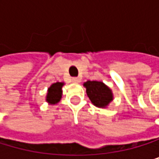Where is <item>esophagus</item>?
Returning <instances> with one entry per match:
<instances>
[{"mask_svg": "<svg viewBox=\"0 0 159 159\" xmlns=\"http://www.w3.org/2000/svg\"><path fill=\"white\" fill-rule=\"evenodd\" d=\"M71 80H72V82H74V83H79V82L81 81V80H80V78H78V77H73V78L71 79Z\"/></svg>", "mask_w": 159, "mask_h": 159, "instance_id": "obj_1", "label": "esophagus"}]
</instances>
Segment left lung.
<instances>
[{
  "label": "left lung",
  "mask_w": 159,
  "mask_h": 159,
  "mask_svg": "<svg viewBox=\"0 0 159 159\" xmlns=\"http://www.w3.org/2000/svg\"><path fill=\"white\" fill-rule=\"evenodd\" d=\"M84 86L87 89V94L94 106L105 108L112 100L111 90L102 82L87 81Z\"/></svg>",
  "instance_id": "8db88e82"
}]
</instances>
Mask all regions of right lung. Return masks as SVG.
Returning <instances> with one entry per match:
<instances>
[{"mask_svg":"<svg viewBox=\"0 0 159 159\" xmlns=\"http://www.w3.org/2000/svg\"><path fill=\"white\" fill-rule=\"evenodd\" d=\"M63 83H54L50 86L48 91V95H47V101L49 102L50 104H56L60 101L62 97V86Z\"/></svg>","mask_w":159,"mask_h":159,"instance_id":"right-lung-1","label":"right lung"}]
</instances>
